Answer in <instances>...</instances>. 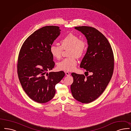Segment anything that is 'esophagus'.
<instances>
[{
    "label": "esophagus",
    "mask_w": 131,
    "mask_h": 131,
    "mask_svg": "<svg viewBox=\"0 0 131 131\" xmlns=\"http://www.w3.org/2000/svg\"><path fill=\"white\" fill-rule=\"evenodd\" d=\"M65 73H66V75L67 76H69L70 75V73L69 72H68V71H66Z\"/></svg>",
    "instance_id": "obj_1"
}]
</instances>
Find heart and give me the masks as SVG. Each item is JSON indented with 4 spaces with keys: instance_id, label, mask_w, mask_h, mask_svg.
Segmentation results:
<instances>
[{
    "instance_id": "b5f03b06",
    "label": "heart",
    "mask_w": 131,
    "mask_h": 131,
    "mask_svg": "<svg viewBox=\"0 0 131 131\" xmlns=\"http://www.w3.org/2000/svg\"><path fill=\"white\" fill-rule=\"evenodd\" d=\"M61 46L56 45H52L50 51L54 58L60 59L62 57L63 50L69 49L68 56L70 57L64 59L58 64L60 70L64 71H72L77 65V58H81L86 49V43L83 39H80L76 34L70 33L62 39Z\"/></svg>"
}]
</instances>
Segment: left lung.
<instances>
[{
	"instance_id": "obj_1",
	"label": "left lung",
	"mask_w": 131,
	"mask_h": 131,
	"mask_svg": "<svg viewBox=\"0 0 131 131\" xmlns=\"http://www.w3.org/2000/svg\"><path fill=\"white\" fill-rule=\"evenodd\" d=\"M75 29L85 35L88 45L80 68L92 75L86 77L82 74L71 73L73 82L71 91L75 100L88 103L101 96L110 81L114 68V54L109 41L98 30L88 26Z\"/></svg>"
}]
</instances>
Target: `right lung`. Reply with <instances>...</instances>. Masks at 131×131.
Segmentation results:
<instances>
[{"label":"right lung","mask_w":131,"mask_h":131,"mask_svg":"<svg viewBox=\"0 0 131 131\" xmlns=\"http://www.w3.org/2000/svg\"><path fill=\"white\" fill-rule=\"evenodd\" d=\"M58 26H47L34 31L20 50L17 74L22 87L33 101L44 103L53 97L55 86L65 75L63 71L50 72L55 66L50 48L60 34Z\"/></svg>","instance_id":"right-lung-1"}]
</instances>
